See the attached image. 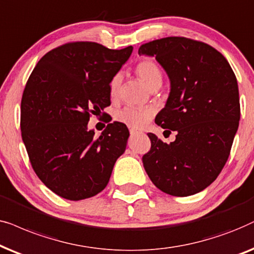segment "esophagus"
Returning a JSON list of instances; mask_svg holds the SVG:
<instances>
[{
  "label": "esophagus",
  "instance_id": "34e87169",
  "mask_svg": "<svg viewBox=\"0 0 254 254\" xmlns=\"http://www.w3.org/2000/svg\"><path fill=\"white\" fill-rule=\"evenodd\" d=\"M130 133H131V136H136V134L139 133V131L133 130V129H130Z\"/></svg>",
  "mask_w": 254,
  "mask_h": 254
}]
</instances>
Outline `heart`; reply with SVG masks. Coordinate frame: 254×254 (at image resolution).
Wrapping results in <instances>:
<instances>
[{
	"mask_svg": "<svg viewBox=\"0 0 254 254\" xmlns=\"http://www.w3.org/2000/svg\"><path fill=\"white\" fill-rule=\"evenodd\" d=\"M134 72H136L137 76L139 77L141 82L150 90L161 86L162 72L154 60L150 58L141 59L134 67ZM122 79L123 77H122L121 73L115 74L111 77L109 83V93L113 99L117 96ZM153 114L154 110L150 107H125L115 114V118H116V121L131 127V129H141L151 121Z\"/></svg>",
	"mask_w": 254,
	"mask_h": 254,
	"instance_id": "b5f03b06",
	"label": "heart"
}]
</instances>
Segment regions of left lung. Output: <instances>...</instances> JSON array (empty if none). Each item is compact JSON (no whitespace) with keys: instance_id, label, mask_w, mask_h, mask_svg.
<instances>
[{"instance_id":"8db88e82","label":"left lung","mask_w":254,"mask_h":254,"mask_svg":"<svg viewBox=\"0 0 254 254\" xmlns=\"http://www.w3.org/2000/svg\"><path fill=\"white\" fill-rule=\"evenodd\" d=\"M138 53L155 57L170 77V96L155 123L177 131L171 144L147 133L151 150L143 157L145 171L166 194L184 197L200 192L221 173L238 130L235 73L217 50L185 37L143 44Z\"/></svg>"}]
</instances>
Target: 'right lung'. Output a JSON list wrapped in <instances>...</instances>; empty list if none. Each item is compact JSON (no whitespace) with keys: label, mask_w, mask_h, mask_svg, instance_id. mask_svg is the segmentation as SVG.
<instances>
[{"label":"right lung","mask_w":254,"mask_h":254,"mask_svg":"<svg viewBox=\"0 0 254 254\" xmlns=\"http://www.w3.org/2000/svg\"><path fill=\"white\" fill-rule=\"evenodd\" d=\"M133 47L110 50L75 42L47 52L32 70L21 102V130L33 171L66 200L102 191L124 153L129 130L108 124L100 137L88 130L90 115L110 106L109 83Z\"/></svg>","instance_id":"obj_1"}]
</instances>
